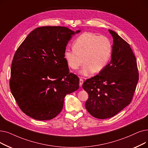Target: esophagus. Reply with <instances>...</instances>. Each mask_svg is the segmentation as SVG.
Segmentation results:
<instances>
[{
	"label": "esophagus",
	"mask_w": 148,
	"mask_h": 148,
	"mask_svg": "<svg viewBox=\"0 0 148 148\" xmlns=\"http://www.w3.org/2000/svg\"><path fill=\"white\" fill-rule=\"evenodd\" d=\"M83 83V80L80 78V82H79V86H80V87L82 86Z\"/></svg>",
	"instance_id": "34e87169"
}]
</instances>
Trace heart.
Masks as SVG:
<instances>
[{"mask_svg": "<svg viewBox=\"0 0 148 148\" xmlns=\"http://www.w3.org/2000/svg\"><path fill=\"white\" fill-rule=\"evenodd\" d=\"M73 51L64 53L68 66L77 70L83 64L80 74L88 76L92 73H99L105 68L112 54V46L109 38L92 33L80 35L73 44Z\"/></svg>", "mask_w": 148, "mask_h": 148, "instance_id": "heart-1", "label": "heart"}]
</instances>
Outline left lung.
I'll return each mask as SVG.
<instances>
[{
	"instance_id": "left-lung-1",
	"label": "left lung",
	"mask_w": 148,
	"mask_h": 148,
	"mask_svg": "<svg viewBox=\"0 0 148 148\" xmlns=\"http://www.w3.org/2000/svg\"><path fill=\"white\" fill-rule=\"evenodd\" d=\"M111 60L98 75L82 85L89 95L88 112L99 119L111 118L129 105L138 80L137 60L130 45L115 31Z\"/></svg>"
}]
</instances>
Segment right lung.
<instances>
[{
  "mask_svg": "<svg viewBox=\"0 0 148 148\" xmlns=\"http://www.w3.org/2000/svg\"><path fill=\"white\" fill-rule=\"evenodd\" d=\"M80 32L63 27H42L28 35L14 56L11 92L21 110L36 120L58 115L64 98L79 88V79L69 73L64 53L72 36Z\"/></svg>",
  "mask_w": 148,
  "mask_h": 148,
  "instance_id": "1",
  "label": "right lung"
}]
</instances>
